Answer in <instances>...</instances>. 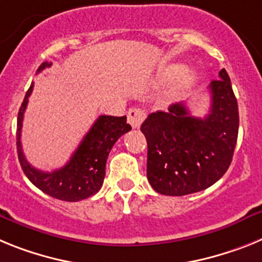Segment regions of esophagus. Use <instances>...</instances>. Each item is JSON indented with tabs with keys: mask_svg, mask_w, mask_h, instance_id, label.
Returning <instances> with one entry per match:
<instances>
[{
	"mask_svg": "<svg viewBox=\"0 0 262 262\" xmlns=\"http://www.w3.org/2000/svg\"><path fill=\"white\" fill-rule=\"evenodd\" d=\"M146 113L140 108H132L128 112V122L133 128H140V125L144 122Z\"/></svg>",
	"mask_w": 262,
	"mask_h": 262,
	"instance_id": "1",
	"label": "esophagus"
}]
</instances>
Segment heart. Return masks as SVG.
<instances>
[{
	"label": "heart",
	"mask_w": 262,
	"mask_h": 262,
	"mask_svg": "<svg viewBox=\"0 0 262 262\" xmlns=\"http://www.w3.org/2000/svg\"><path fill=\"white\" fill-rule=\"evenodd\" d=\"M175 77H178V79H177V83H175L174 93L185 92V91H187L195 81L194 72L188 71V70L185 71L183 66L181 64L169 66V67H166L165 70L159 74V80L162 81V83L174 80Z\"/></svg>",
	"instance_id": "1"
}]
</instances>
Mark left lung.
<instances>
[{
    "instance_id": "left-lung-1",
    "label": "left lung",
    "mask_w": 262,
    "mask_h": 262,
    "mask_svg": "<svg viewBox=\"0 0 262 262\" xmlns=\"http://www.w3.org/2000/svg\"><path fill=\"white\" fill-rule=\"evenodd\" d=\"M211 109L191 116L185 103L147 116L141 132L147 141V179L162 195L182 196L206 190L226 174L238 133L237 100L223 68L210 84Z\"/></svg>"
}]
</instances>
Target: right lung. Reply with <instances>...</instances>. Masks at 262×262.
Returning a JSON list of instances; mask_svg holds the SVG:
<instances>
[{"label":"right lung","instance_id":"obj_1","mask_svg":"<svg viewBox=\"0 0 262 262\" xmlns=\"http://www.w3.org/2000/svg\"><path fill=\"white\" fill-rule=\"evenodd\" d=\"M50 66L51 63L43 62L36 74ZM33 87L34 83H31L17 118V153L25 175L34 186L55 199L79 202L92 196L103 186L109 151L116 141L132 129L126 124V116H100L63 167L51 172L40 171L27 162L21 145L22 121Z\"/></svg>","mask_w":262,"mask_h":262}]
</instances>
